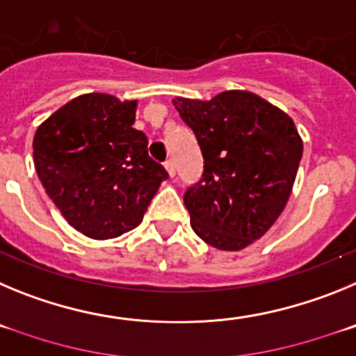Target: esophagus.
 I'll use <instances>...</instances> for the list:
<instances>
[{"instance_id":"34e87169","label":"esophagus","mask_w":356,"mask_h":356,"mask_svg":"<svg viewBox=\"0 0 356 356\" xmlns=\"http://www.w3.org/2000/svg\"><path fill=\"white\" fill-rule=\"evenodd\" d=\"M163 168H165V171L169 172V176H175L176 175V168H175V162H172V160H168V162L163 163Z\"/></svg>"}]
</instances>
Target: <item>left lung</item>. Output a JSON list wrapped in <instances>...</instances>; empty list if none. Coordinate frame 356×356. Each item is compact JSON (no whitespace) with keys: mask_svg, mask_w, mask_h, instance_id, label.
<instances>
[{"mask_svg":"<svg viewBox=\"0 0 356 356\" xmlns=\"http://www.w3.org/2000/svg\"><path fill=\"white\" fill-rule=\"evenodd\" d=\"M172 105L200 143L205 171L185 193L191 226L221 251L259 241L284 212L303 155L294 121L250 90Z\"/></svg>","mask_w":356,"mask_h":356,"instance_id":"obj_1","label":"left lung"}]
</instances>
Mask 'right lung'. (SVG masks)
Listing matches in <instances>:
<instances>
[{"mask_svg": "<svg viewBox=\"0 0 356 356\" xmlns=\"http://www.w3.org/2000/svg\"><path fill=\"white\" fill-rule=\"evenodd\" d=\"M137 102L105 92L81 94L49 115L33 137V162L48 196L85 237L127 234L168 180L135 130Z\"/></svg>", "mask_w": 356, "mask_h": 356, "instance_id": "right-lung-1", "label": "right lung"}]
</instances>
